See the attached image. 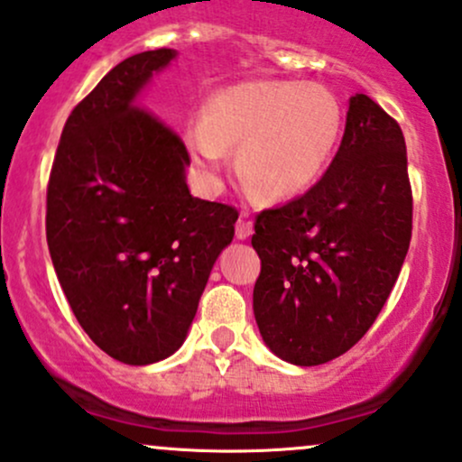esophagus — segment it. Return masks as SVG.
Masks as SVG:
<instances>
[{
	"label": "esophagus",
	"mask_w": 462,
	"mask_h": 462,
	"mask_svg": "<svg viewBox=\"0 0 462 462\" xmlns=\"http://www.w3.org/2000/svg\"><path fill=\"white\" fill-rule=\"evenodd\" d=\"M252 232H254V226H252V221H247L245 217L236 221V239H239V241L250 239Z\"/></svg>",
	"instance_id": "esophagus-1"
}]
</instances>
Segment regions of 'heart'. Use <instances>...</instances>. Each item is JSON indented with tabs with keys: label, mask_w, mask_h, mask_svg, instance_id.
I'll return each mask as SVG.
<instances>
[{
	"label": "heart",
	"mask_w": 462,
	"mask_h": 462,
	"mask_svg": "<svg viewBox=\"0 0 462 462\" xmlns=\"http://www.w3.org/2000/svg\"><path fill=\"white\" fill-rule=\"evenodd\" d=\"M344 131L342 103L318 83L245 80L210 96L186 142L206 181L215 184L236 146V171L263 199L285 201L320 180Z\"/></svg>",
	"instance_id": "heart-1"
}]
</instances>
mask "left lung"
<instances>
[{
    "label": "left lung",
    "mask_w": 462,
    "mask_h": 462,
    "mask_svg": "<svg viewBox=\"0 0 462 462\" xmlns=\"http://www.w3.org/2000/svg\"><path fill=\"white\" fill-rule=\"evenodd\" d=\"M254 318L293 366L346 353L386 305L412 236V190L399 125L366 94L348 100L342 144L322 180L258 215Z\"/></svg>",
    "instance_id": "left-lung-1"
}]
</instances>
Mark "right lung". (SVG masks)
Wrapping results in <instances>:
<instances>
[{
    "label": "right lung",
    "mask_w": 462,
    "mask_h": 462,
    "mask_svg": "<svg viewBox=\"0 0 462 462\" xmlns=\"http://www.w3.org/2000/svg\"><path fill=\"white\" fill-rule=\"evenodd\" d=\"M177 59L149 50L116 65L63 126L48 184L54 272L91 342L129 366L184 344L235 208L197 199L189 151L140 96Z\"/></svg>",
    "instance_id": "add662e5"
}]
</instances>
